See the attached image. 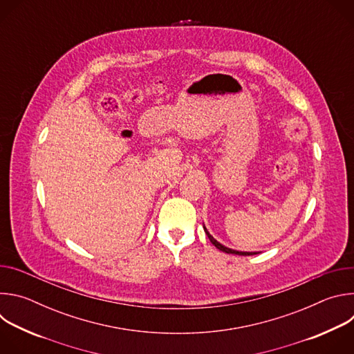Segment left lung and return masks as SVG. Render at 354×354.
<instances>
[{
    "instance_id": "obj_1",
    "label": "left lung",
    "mask_w": 354,
    "mask_h": 354,
    "mask_svg": "<svg viewBox=\"0 0 354 354\" xmlns=\"http://www.w3.org/2000/svg\"><path fill=\"white\" fill-rule=\"evenodd\" d=\"M205 228V232H206V235L209 236V239H210V242L217 248V249H220V250H223V252H225V254H232V255H242V257H249V255H257L258 252H239V250H234V249H230V248H227V246H224V245H221L217 239H214L212 235H210V232L206 230V227H203Z\"/></svg>"
}]
</instances>
